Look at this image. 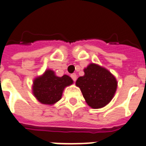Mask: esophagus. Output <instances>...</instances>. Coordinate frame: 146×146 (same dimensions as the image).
I'll return each mask as SVG.
<instances>
[{"instance_id": "1", "label": "esophagus", "mask_w": 146, "mask_h": 146, "mask_svg": "<svg viewBox=\"0 0 146 146\" xmlns=\"http://www.w3.org/2000/svg\"><path fill=\"white\" fill-rule=\"evenodd\" d=\"M71 78L73 79V81H76V78H77V76H76V75L75 74V73H73V74H71Z\"/></svg>"}]
</instances>
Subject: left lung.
I'll return each instance as SVG.
<instances>
[{
	"label": "left lung",
	"instance_id": "left-lung-1",
	"mask_svg": "<svg viewBox=\"0 0 146 146\" xmlns=\"http://www.w3.org/2000/svg\"><path fill=\"white\" fill-rule=\"evenodd\" d=\"M89 106L93 109L104 107L114 96L117 82L110 71L96 64H90L84 69V76L76 82Z\"/></svg>",
	"mask_w": 146,
	"mask_h": 146
}]
</instances>
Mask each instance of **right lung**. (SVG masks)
<instances>
[{"instance_id": "1", "label": "right lung", "mask_w": 146, "mask_h": 146, "mask_svg": "<svg viewBox=\"0 0 146 146\" xmlns=\"http://www.w3.org/2000/svg\"><path fill=\"white\" fill-rule=\"evenodd\" d=\"M73 82L69 76L64 75L58 77L52 70H48L41 76L34 80L33 95L42 104H54L61 99L64 88Z\"/></svg>"}]
</instances>
